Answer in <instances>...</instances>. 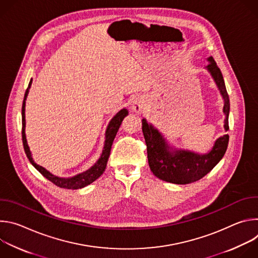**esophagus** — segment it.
<instances>
[{
  "label": "esophagus",
  "mask_w": 258,
  "mask_h": 258,
  "mask_svg": "<svg viewBox=\"0 0 258 258\" xmlns=\"http://www.w3.org/2000/svg\"><path fill=\"white\" fill-rule=\"evenodd\" d=\"M145 109V98L140 96L136 98V100L133 103V110L136 113H141Z\"/></svg>",
  "instance_id": "obj_1"
}]
</instances>
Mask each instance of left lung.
Wrapping results in <instances>:
<instances>
[{"label": "left lung", "instance_id": "left-lung-1", "mask_svg": "<svg viewBox=\"0 0 258 258\" xmlns=\"http://www.w3.org/2000/svg\"><path fill=\"white\" fill-rule=\"evenodd\" d=\"M207 60L209 64L206 66V69L209 71L224 99L223 111L226 115L224 127L228 131L230 99L225 81L214 59L209 57ZM142 130L147 145V154L151 171L158 178L177 185L194 182L206 175L222 160L229 144V135H225L215 141L212 149L208 153L198 154L189 150L170 148L158 130L149 124L146 119L142 120Z\"/></svg>", "mask_w": 258, "mask_h": 258}]
</instances>
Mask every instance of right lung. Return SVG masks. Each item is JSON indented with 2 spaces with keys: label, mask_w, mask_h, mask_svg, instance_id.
Here are the masks:
<instances>
[{
  "label": "right lung",
  "mask_w": 258,
  "mask_h": 258,
  "mask_svg": "<svg viewBox=\"0 0 258 258\" xmlns=\"http://www.w3.org/2000/svg\"><path fill=\"white\" fill-rule=\"evenodd\" d=\"M32 80H30L29 84H28V88L25 91L24 94V99H23V103H22V110H21V114H22V143H23V148L25 151V154L28 158V160L30 161V163L38 169L46 178H48L50 181H52L53 183H55L56 186L60 187V188H64V189H72V190H77V189H81L84 188L90 183H92L94 180H96L98 177L101 176V174H103V172L105 171L106 165H107V161L110 155V151H111V146L112 143L114 141V138L116 136V133L118 132V128L123 120V118L128 114L127 109L123 108L121 109L118 113H116V115L110 120L107 130H106V134H105V144H104V150L100 156V158L98 159V161L88 170L79 173L72 177H59L57 175L52 174L50 171H48L46 168H44L43 166L36 164L32 157H31V152L29 150V147L27 145V141H26V137H25V100L26 97L28 95L29 92V88L31 86Z\"/></svg>",
  "instance_id": "add662e5"
}]
</instances>
